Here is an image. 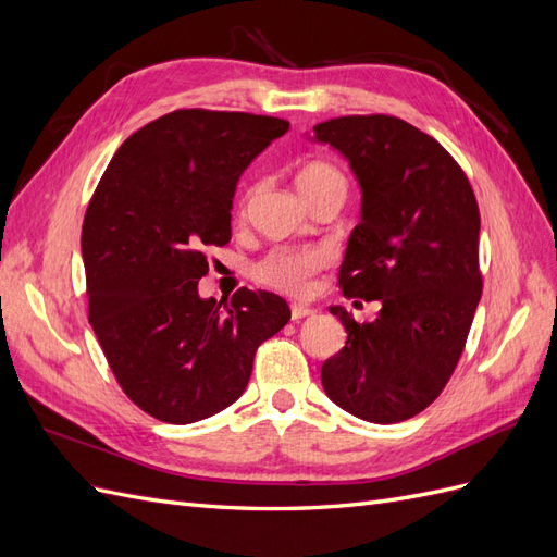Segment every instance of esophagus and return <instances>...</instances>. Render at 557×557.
Segmentation results:
<instances>
[{"label":"esophagus","instance_id":"34e87169","mask_svg":"<svg viewBox=\"0 0 557 557\" xmlns=\"http://www.w3.org/2000/svg\"><path fill=\"white\" fill-rule=\"evenodd\" d=\"M315 311L311 309V307H307V305H293L290 307V315H293V320H301V318H309V315H313Z\"/></svg>","mask_w":557,"mask_h":557}]
</instances>
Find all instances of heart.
Masks as SVG:
<instances>
[{
	"mask_svg": "<svg viewBox=\"0 0 557 557\" xmlns=\"http://www.w3.org/2000/svg\"><path fill=\"white\" fill-rule=\"evenodd\" d=\"M297 188L301 197H311L323 190L346 193V176L334 164L315 160L309 162L297 174ZM325 252L315 248H274L256 267L252 276L285 295H305L309 290L311 276L323 269Z\"/></svg>",
	"mask_w": 557,
	"mask_h": 557,
	"instance_id": "obj_1",
	"label": "heart"
}]
</instances>
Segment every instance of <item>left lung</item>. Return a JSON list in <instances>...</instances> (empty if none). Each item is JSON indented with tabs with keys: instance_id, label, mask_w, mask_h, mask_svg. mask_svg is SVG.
<instances>
[{
	"instance_id": "obj_1",
	"label": "left lung",
	"mask_w": 557,
	"mask_h": 557,
	"mask_svg": "<svg viewBox=\"0 0 557 557\" xmlns=\"http://www.w3.org/2000/svg\"><path fill=\"white\" fill-rule=\"evenodd\" d=\"M309 139L348 162L362 195L342 293L381 305L372 323L330 307L348 336L320 381L356 418L399 423L440 397L462 356L483 288L476 197L448 150L399 117H334Z\"/></svg>"
}]
</instances>
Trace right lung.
<instances>
[{
  "label": "right lung",
  "instance_id": "right-lung-1",
  "mask_svg": "<svg viewBox=\"0 0 557 557\" xmlns=\"http://www.w3.org/2000/svg\"><path fill=\"white\" fill-rule=\"evenodd\" d=\"M281 117L183 109L115 150L81 232L90 325L141 411L188 425L246 391L252 358L290 320L285 299L242 288L205 299V246L232 237L246 166L288 132Z\"/></svg>",
  "mask_w": 557,
  "mask_h": 557
}]
</instances>
